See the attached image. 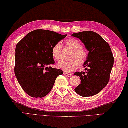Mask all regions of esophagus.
<instances>
[{
  "label": "esophagus",
  "instance_id": "esophagus-1",
  "mask_svg": "<svg viewBox=\"0 0 128 128\" xmlns=\"http://www.w3.org/2000/svg\"><path fill=\"white\" fill-rule=\"evenodd\" d=\"M64 75H66L67 77H71L72 76V74H68V73H66V72H64Z\"/></svg>",
  "mask_w": 128,
  "mask_h": 128
}]
</instances>
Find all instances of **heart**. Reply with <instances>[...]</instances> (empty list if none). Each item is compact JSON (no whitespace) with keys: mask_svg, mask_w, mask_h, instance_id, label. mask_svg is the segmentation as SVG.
<instances>
[{"mask_svg":"<svg viewBox=\"0 0 128 128\" xmlns=\"http://www.w3.org/2000/svg\"><path fill=\"white\" fill-rule=\"evenodd\" d=\"M64 47L71 50L72 53L68 57V60H62L57 64L59 68L65 72H69L74 70L77 66L82 67L85 64L88 60V51L82 47L80 40L70 38L64 42ZM62 50V46L60 43L53 45L52 48V55L56 60H58L60 58Z\"/></svg>","mask_w":128,"mask_h":128,"instance_id":"1","label":"heart"}]
</instances>
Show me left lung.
Returning <instances> with one entry per match:
<instances>
[{
  "label": "left lung",
  "mask_w": 128,
  "mask_h": 128,
  "mask_svg": "<svg viewBox=\"0 0 128 128\" xmlns=\"http://www.w3.org/2000/svg\"><path fill=\"white\" fill-rule=\"evenodd\" d=\"M72 36L78 38L89 51L88 60L84 67L86 72H76L74 75L80 76L81 84L75 88L78 94L82 97L97 94L107 86L114 58L109 44L93 31L75 33Z\"/></svg>",
  "instance_id": "1"
}]
</instances>
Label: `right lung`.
Wrapping results in <instances>:
<instances>
[{
    "label": "right lung",
    "instance_id": "1",
    "mask_svg": "<svg viewBox=\"0 0 128 128\" xmlns=\"http://www.w3.org/2000/svg\"><path fill=\"white\" fill-rule=\"evenodd\" d=\"M66 36L36 30L30 32L16 45L15 74L29 96L35 98L47 96L58 76L63 74L62 70L50 66L55 64L52 55V47Z\"/></svg>",
    "mask_w": 128,
    "mask_h": 128
}]
</instances>
